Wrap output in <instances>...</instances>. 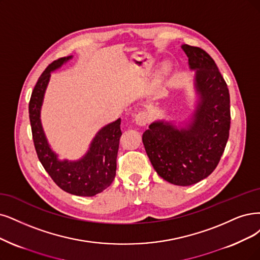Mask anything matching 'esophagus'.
Segmentation results:
<instances>
[{"label": "esophagus", "instance_id": "obj_1", "mask_svg": "<svg viewBox=\"0 0 260 260\" xmlns=\"http://www.w3.org/2000/svg\"><path fill=\"white\" fill-rule=\"evenodd\" d=\"M135 122L138 126H145L149 122V115L145 111H140L135 115Z\"/></svg>", "mask_w": 260, "mask_h": 260}]
</instances>
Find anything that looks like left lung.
<instances>
[{
	"instance_id": "left-lung-1",
	"label": "left lung",
	"mask_w": 260,
	"mask_h": 260,
	"mask_svg": "<svg viewBox=\"0 0 260 260\" xmlns=\"http://www.w3.org/2000/svg\"><path fill=\"white\" fill-rule=\"evenodd\" d=\"M195 71L196 106L188 120H156L143 133L142 142L153 168L171 184L188 186L216 168L229 137L230 99L215 62L198 47L182 45Z\"/></svg>"
}]
</instances>
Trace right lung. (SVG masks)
Instances as JSON below:
<instances>
[{
    "label": "right lung",
    "mask_w": 260,
    "mask_h": 260,
    "mask_svg": "<svg viewBox=\"0 0 260 260\" xmlns=\"http://www.w3.org/2000/svg\"><path fill=\"white\" fill-rule=\"evenodd\" d=\"M73 55L61 57L52 62L38 78L28 104L32 135L37 156L45 170L55 184L67 193L91 197L102 193L114 180L117 170V155L122 132L121 119L102 127L85 154L76 160L60 159L48 142L41 120L45 93L51 73L70 61Z\"/></svg>",
    "instance_id": "add662e5"
}]
</instances>
